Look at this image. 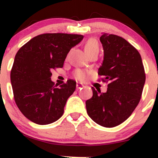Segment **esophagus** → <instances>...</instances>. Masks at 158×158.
Returning <instances> with one entry per match:
<instances>
[{"label": "esophagus", "mask_w": 158, "mask_h": 158, "mask_svg": "<svg viewBox=\"0 0 158 158\" xmlns=\"http://www.w3.org/2000/svg\"><path fill=\"white\" fill-rule=\"evenodd\" d=\"M83 86H84V85H82V83H79V82H77V83H76V89H77L82 88Z\"/></svg>", "instance_id": "esophagus-1"}]
</instances>
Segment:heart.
<instances>
[{
	"label": "heart",
	"instance_id": "1",
	"mask_svg": "<svg viewBox=\"0 0 158 158\" xmlns=\"http://www.w3.org/2000/svg\"><path fill=\"white\" fill-rule=\"evenodd\" d=\"M84 49H85L86 55L91 53V52H98V51H99V45H98V41L95 39L88 40L87 42L85 43ZM74 76L76 79H79V80H84L86 78V73L85 72L82 71V70H76L74 73Z\"/></svg>",
	"mask_w": 158,
	"mask_h": 158
}]
</instances>
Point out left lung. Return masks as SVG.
I'll use <instances>...</instances> for the list:
<instances>
[{"mask_svg":"<svg viewBox=\"0 0 158 158\" xmlns=\"http://www.w3.org/2000/svg\"><path fill=\"white\" fill-rule=\"evenodd\" d=\"M104 60L98 69L102 81L108 82L106 92L95 90L85 102L89 116L106 128L119 125L128 118L141 100L145 73L138 51L126 40L104 33L100 37Z\"/></svg>","mask_w":158,"mask_h":158,"instance_id":"8db88e82","label":"left lung"}]
</instances>
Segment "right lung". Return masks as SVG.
Returning a JSON list of instances; mask_svg holds the SVG:
<instances>
[{
	"label": "right lung",
	"mask_w": 158,
	"mask_h": 158,
	"mask_svg": "<svg viewBox=\"0 0 158 158\" xmlns=\"http://www.w3.org/2000/svg\"><path fill=\"white\" fill-rule=\"evenodd\" d=\"M82 35L44 33L32 38L17 51L10 71V82L16 105L22 114L38 125H48L63 114L76 82L54 85L51 70L63 66L72 47Z\"/></svg>",
	"instance_id": "right-lung-1"
}]
</instances>
